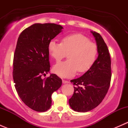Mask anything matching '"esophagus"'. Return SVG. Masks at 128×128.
<instances>
[{
  "label": "esophagus",
  "instance_id": "esophagus-1",
  "mask_svg": "<svg viewBox=\"0 0 128 128\" xmlns=\"http://www.w3.org/2000/svg\"><path fill=\"white\" fill-rule=\"evenodd\" d=\"M62 83L63 84H69V82L68 80H62Z\"/></svg>",
  "mask_w": 128,
  "mask_h": 128
}]
</instances>
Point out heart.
<instances>
[{"instance_id": "obj_1", "label": "heart", "mask_w": 128, "mask_h": 128, "mask_svg": "<svg viewBox=\"0 0 128 128\" xmlns=\"http://www.w3.org/2000/svg\"><path fill=\"white\" fill-rule=\"evenodd\" d=\"M48 51L56 61L61 60L68 52V59L58 63L53 68L54 73L61 77H72L77 70L79 73L87 71L94 65L98 54L96 45L79 33L64 36L61 42L51 40Z\"/></svg>"}]
</instances>
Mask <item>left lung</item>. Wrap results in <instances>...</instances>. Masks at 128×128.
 <instances>
[{
  "mask_svg": "<svg viewBox=\"0 0 128 128\" xmlns=\"http://www.w3.org/2000/svg\"><path fill=\"white\" fill-rule=\"evenodd\" d=\"M96 40L98 56L94 65L84 74L70 82L74 87L69 100L72 110L87 112L96 108L102 102L110 86L112 69L108 47L99 33L91 32Z\"/></svg>",
  "mask_w": 128,
  "mask_h": 128,
  "instance_id": "8db88e82",
  "label": "left lung"
}]
</instances>
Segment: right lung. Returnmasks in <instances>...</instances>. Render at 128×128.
Masks as SVG:
<instances>
[{
	"mask_svg": "<svg viewBox=\"0 0 128 128\" xmlns=\"http://www.w3.org/2000/svg\"><path fill=\"white\" fill-rule=\"evenodd\" d=\"M55 24H34L24 30L18 38L13 62L15 87L23 102L31 109L44 112L50 108L51 95L62 85L54 74L42 78L50 72L48 43L62 32Z\"/></svg>",
	"mask_w": 128,
	"mask_h": 128,
	"instance_id": "right-lung-1",
	"label": "right lung"
}]
</instances>
